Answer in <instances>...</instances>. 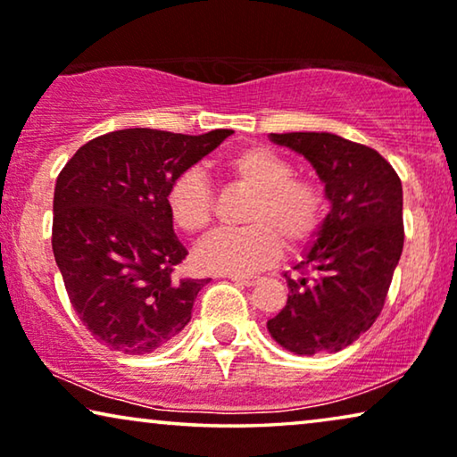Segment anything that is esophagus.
Segmentation results:
<instances>
[{
    "label": "esophagus",
    "mask_w": 457,
    "mask_h": 457,
    "mask_svg": "<svg viewBox=\"0 0 457 457\" xmlns=\"http://www.w3.org/2000/svg\"><path fill=\"white\" fill-rule=\"evenodd\" d=\"M230 280L237 285H245V287H252L258 283V278L255 277H245V274H230Z\"/></svg>",
    "instance_id": "obj_1"
}]
</instances>
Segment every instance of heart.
Listing matches in <instances>:
<instances>
[{
  "label": "heart",
  "mask_w": 457,
  "mask_h": 457,
  "mask_svg": "<svg viewBox=\"0 0 457 457\" xmlns=\"http://www.w3.org/2000/svg\"><path fill=\"white\" fill-rule=\"evenodd\" d=\"M218 172L230 185L252 191L243 210L245 227L216 230L197 249L205 270L247 274L277 260L280 245L297 249L320 233L328 212L324 187L295 177L285 155L268 147L237 149L218 160ZM166 208L174 227L202 235L214 216V189L197 168L183 170L166 189Z\"/></svg>",
  "instance_id": "heart-1"
}]
</instances>
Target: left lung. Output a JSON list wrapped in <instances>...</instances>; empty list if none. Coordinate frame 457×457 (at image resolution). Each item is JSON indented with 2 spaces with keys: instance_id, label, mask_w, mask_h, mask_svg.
Returning a JSON list of instances; mask_svg holds the SVG:
<instances>
[{
  "instance_id": "8db88e82",
  "label": "left lung",
  "mask_w": 457,
  "mask_h": 457,
  "mask_svg": "<svg viewBox=\"0 0 457 457\" xmlns=\"http://www.w3.org/2000/svg\"><path fill=\"white\" fill-rule=\"evenodd\" d=\"M302 154L333 208L314 245L285 274L289 299L268 320L272 339L297 355L352 345L383 312L403 249V191L377 149L333 133H272Z\"/></svg>"
}]
</instances>
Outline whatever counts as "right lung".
Returning a JSON list of instances; mask_svg holds the SVG:
<instances>
[{
	"label": "right lung",
	"instance_id": "add662e5",
	"mask_svg": "<svg viewBox=\"0 0 457 457\" xmlns=\"http://www.w3.org/2000/svg\"><path fill=\"white\" fill-rule=\"evenodd\" d=\"M230 135L114 130L85 143L58 174L55 264L80 322L114 352L152 353L191 320L210 278L177 274L187 249L174 235L166 189Z\"/></svg>",
	"mask_w": 457,
	"mask_h": 457
}]
</instances>
